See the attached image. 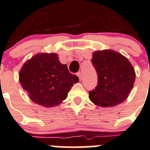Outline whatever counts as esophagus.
I'll use <instances>...</instances> for the list:
<instances>
[{"instance_id":"1","label":"esophagus","mask_w":150,"mask_h":150,"mask_svg":"<svg viewBox=\"0 0 150 150\" xmlns=\"http://www.w3.org/2000/svg\"><path fill=\"white\" fill-rule=\"evenodd\" d=\"M77 76L78 77V78H79V80L80 81H81V78H82V75H81V72H78V73H77Z\"/></svg>"}]
</instances>
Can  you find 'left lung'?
<instances>
[{
	"label": "left lung",
	"instance_id": "1",
	"mask_svg": "<svg viewBox=\"0 0 150 150\" xmlns=\"http://www.w3.org/2000/svg\"><path fill=\"white\" fill-rule=\"evenodd\" d=\"M92 63L98 74V85L89 92L96 105L111 107L124 102L133 87L135 72L125 56L112 50L92 53Z\"/></svg>",
	"mask_w": 150,
	"mask_h": 150
}]
</instances>
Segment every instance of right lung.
<instances>
[{"mask_svg": "<svg viewBox=\"0 0 150 150\" xmlns=\"http://www.w3.org/2000/svg\"><path fill=\"white\" fill-rule=\"evenodd\" d=\"M79 79L69 72L56 53H39L26 61L19 72V81L34 103L45 107L58 106Z\"/></svg>", "mask_w": 150, "mask_h": 150, "instance_id": "obj_1", "label": "right lung"}]
</instances>
